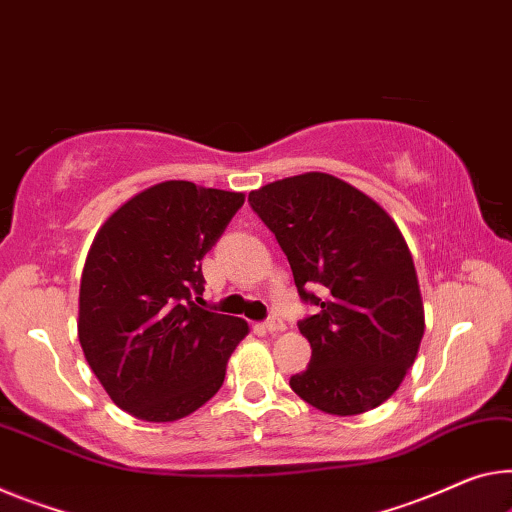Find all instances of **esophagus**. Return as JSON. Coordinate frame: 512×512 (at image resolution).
<instances>
[{
	"label": "esophagus",
	"instance_id": "esophagus-1",
	"mask_svg": "<svg viewBox=\"0 0 512 512\" xmlns=\"http://www.w3.org/2000/svg\"><path fill=\"white\" fill-rule=\"evenodd\" d=\"M265 329L270 334H277V332H283V329H286V325H283V320L279 316H270V318L265 320Z\"/></svg>",
	"mask_w": 512,
	"mask_h": 512
}]
</instances>
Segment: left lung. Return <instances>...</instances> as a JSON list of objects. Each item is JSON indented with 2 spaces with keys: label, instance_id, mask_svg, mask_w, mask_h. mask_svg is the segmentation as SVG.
<instances>
[{
  "label": "left lung",
  "instance_id": "1",
  "mask_svg": "<svg viewBox=\"0 0 512 512\" xmlns=\"http://www.w3.org/2000/svg\"><path fill=\"white\" fill-rule=\"evenodd\" d=\"M316 316L297 322L309 368L290 389L318 410L352 416L393 396L423 338V302L403 233L377 203L320 171L249 194Z\"/></svg>",
  "mask_w": 512,
  "mask_h": 512
}]
</instances>
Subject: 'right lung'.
<instances>
[{
	"mask_svg": "<svg viewBox=\"0 0 512 512\" xmlns=\"http://www.w3.org/2000/svg\"><path fill=\"white\" fill-rule=\"evenodd\" d=\"M245 194L167 180L102 224L86 256L77 334L109 398L141 421H176L215 396L249 327L203 309L201 261Z\"/></svg>",
	"mask_w": 512,
	"mask_h": 512,
	"instance_id": "obj_1",
	"label": "right lung"
}]
</instances>
